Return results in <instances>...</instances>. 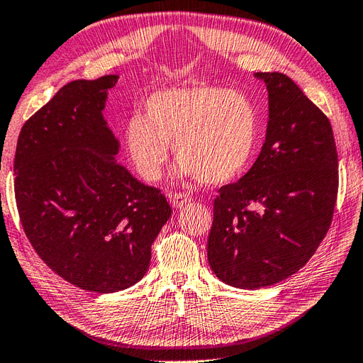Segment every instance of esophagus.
Returning <instances> with one entry per match:
<instances>
[{
    "label": "esophagus",
    "instance_id": "obj_1",
    "mask_svg": "<svg viewBox=\"0 0 363 363\" xmlns=\"http://www.w3.org/2000/svg\"><path fill=\"white\" fill-rule=\"evenodd\" d=\"M190 202V196L185 195V193H173L172 195V204L174 208H181L185 204H189Z\"/></svg>",
    "mask_w": 363,
    "mask_h": 363
}]
</instances>
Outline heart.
Here are the masks:
<instances>
[{
    "label": "heart",
    "mask_w": 363,
    "mask_h": 363,
    "mask_svg": "<svg viewBox=\"0 0 363 363\" xmlns=\"http://www.w3.org/2000/svg\"><path fill=\"white\" fill-rule=\"evenodd\" d=\"M259 136L255 104L238 91L210 85L174 86L151 94L145 116L133 114L123 126V143L143 179L162 176L173 142L182 159L178 173L223 185L246 170Z\"/></svg>",
    "instance_id": "heart-1"
}]
</instances>
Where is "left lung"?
I'll use <instances>...</instances> for the list:
<instances>
[{"label":"left lung","mask_w":363,"mask_h":363,"mask_svg":"<svg viewBox=\"0 0 363 363\" xmlns=\"http://www.w3.org/2000/svg\"><path fill=\"white\" fill-rule=\"evenodd\" d=\"M266 83V139L250 170L218 190L207 258L213 274L240 289L283 281L305 266L330 229L339 165L328 117L288 75Z\"/></svg>","instance_id":"1"}]
</instances>
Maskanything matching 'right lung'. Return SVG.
Wrapping results in <instances>:
<instances>
[{
	"mask_svg": "<svg viewBox=\"0 0 363 363\" xmlns=\"http://www.w3.org/2000/svg\"><path fill=\"white\" fill-rule=\"evenodd\" d=\"M119 75L67 83L23 125L15 198L38 257L80 289L123 291L147 274L151 244L172 216L161 191L116 161L104 117Z\"/></svg>",
	"mask_w": 363,
	"mask_h": 363,
	"instance_id": "1",
	"label": "right lung"
}]
</instances>
